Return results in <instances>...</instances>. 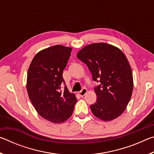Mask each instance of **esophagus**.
Returning <instances> with one entry per match:
<instances>
[{"label": "esophagus", "instance_id": "1", "mask_svg": "<svg viewBox=\"0 0 154 154\" xmlns=\"http://www.w3.org/2000/svg\"><path fill=\"white\" fill-rule=\"evenodd\" d=\"M87 93V90L85 89V88H83V89L81 91V92H79V95L81 96V97H83V96H85L86 94Z\"/></svg>", "mask_w": 154, "mask_h": 154}]
</instances>
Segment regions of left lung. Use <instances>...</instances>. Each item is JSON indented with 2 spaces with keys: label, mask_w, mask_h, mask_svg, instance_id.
Here are the masks:
<instances>
[{
  "label": "left lung",
  "mask_w": 154,
  "mask_h": 154,
  "mask_svg": "<svg viewBox=\"0 0 154 154\" xmlns=\"http://www.w3.org/2000/svg\"><path fill=\"white\" fill-rule=\"evenodd\" d=\"M77 57L87 65L94 81L96 102L90 106L94 116L108 122L124 113L131 98L133 76L124 54L117 47L105 43H92L78 51Z\"/></svg>",
  "instance_id": "8db88e82"
}]
</instances>
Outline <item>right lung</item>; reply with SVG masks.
<instances>
[{"label":"right lung","mask_w":154,"mask_h":154,"mask_svg":"<svg viewBox=\"0 0 154 154\" xmlns=\"http://www.w3.org/2000/svg\"><path fill=\"white\" fill-rule=\"evenodd\" d=\"M72 51L71 48L57 45L38 51L30 64L26 88L30 100L39 116L60 124L72 116L77 98L69 92L62 77Z\"/></svg>","instance_id":"1"}]
</instances>
